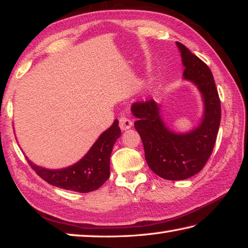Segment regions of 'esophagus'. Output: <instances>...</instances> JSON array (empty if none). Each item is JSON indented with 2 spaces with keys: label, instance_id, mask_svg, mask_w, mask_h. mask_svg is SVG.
Returning a JSON list of instances; mask_svg holds the SVG:
<instances>
[{
  "label": "esophagus",
  "instance_id": "obj_1",
  "mask_svg": "<svg viewBox=\"0 0 248 248\" xmlns=\"http://www.w3.org/2000/svg\"><path fill=\"white\" fill-rule=\"evenodd\" d=\"M133 123L129 118H125V117H121L119 119V127L120 129L123 130V131H125V130H128L132 127Z\"/></svg>",
  "mask_w": 248,
  "mask_h": 248
}]
</instances>
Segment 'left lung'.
Returning a JSON list of instances; mask_svg holds the SVG:
<instances>
[{
    "label": "left lung",
    "instance_id": "1",
    "mask_svg": "<svg viewBox=\"0 0 248 248\" xmlns=\"http://www.w3.org/2000/svg\"><path fill=\"white\" fill-rule=\"evenodd\" d=\"M176 46L185 68L183 78L197 86L202 97L203 115L198 125L187 132L173 131L163 119L162 106L153 99L131 107L146 163L167 180L187 179L203 169L215 148L221 121V103L211 71L183 44L176 41Z\"/></svg>",
    "mask_w": 248,
    "mask_h": 248
}]
</instances>
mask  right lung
<instances>
[{"instance_id": "right-lung-1", "label": "right lung", "mask_w": 248, "mask_h": 248, "mask_svg": "<svg viewBox=\"0 0 248 248\" xmlns=\"http://www.w3.org/2000/svg\"><path fill=\"white\" fill-rule=\"evenodd\" d=\"M119 121L104 131L78 162L68 167L50 170L39 166L28 159L29 165L37 175L52 186L77 192L94 191L102 186L110 174V155L116 141L121 136Z\"/></svg>"}]
</instances>
